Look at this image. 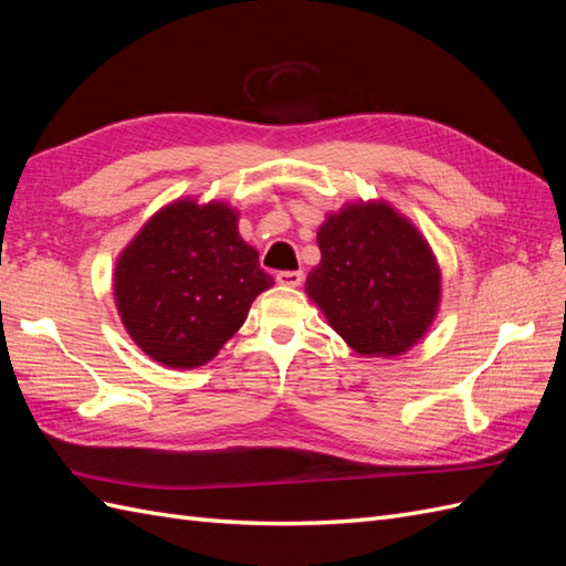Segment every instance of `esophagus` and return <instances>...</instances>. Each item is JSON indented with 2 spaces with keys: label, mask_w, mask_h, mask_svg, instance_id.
I'll return each instance as SVG.
<instances>
[{
  "label": "esophagus",
  "mask_w": 566,
  "mask_h": 566,
  "mask_svg": "<svg viewBox=\"0 0 566 566\" xmlns=\"http://www.w3.org/2000/svg\"><path fill=\"white\" fill-rule=\"evenodd\" d=\"M276 281L287 287H297L304 281V273L302 271H279Z\"/></svg>",
  "instance_id": "obj_1"
}]
</instances>
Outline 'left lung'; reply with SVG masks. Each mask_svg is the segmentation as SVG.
<instances>
[{
    "label": "left lung",
    "instance_id": "1",
    "mask_svg": "<svg viewBox=\"0 0 566 566\" xmlns=\"http://www.w3.org/2000/svg\"><path fill=\"white\" fill-rule=\"evenodd\" d=\"M306 293L361 356H399L430 328L441 273L420 231L387 202H352L318 229Z\"/></svg>",
    "mask_w": 566,
    "mask_h": 566
}]
</instances>
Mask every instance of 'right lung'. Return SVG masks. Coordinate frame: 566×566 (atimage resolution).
Here are the masks:
<instances>
[{
  "mask_svg": "<svg viewBox=\"0 0 566 566\" xmlns=\"http://www.w3.org/2000/svg\"><path fill=\"white\" fill-rule=\"evenodd\" d=\"M113 290L136 345L167 368L205 366L273 285L227 202L177 200L117 256Z\"/></svg>",
  "mask_w": 566,
  "mask_h": 566,
  "instance_id": "right-lung-1",
  "label": "right lung"
}]
</instances>
